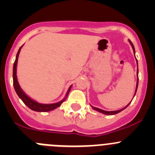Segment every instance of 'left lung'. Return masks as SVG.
Returning <instances> with one entry per match:
<instances>
[{
    "label": "left lung",
    "mask_w": 155,
    "mask_h": 155,
    "mask_svg": "<svg viewBox=\"0 0 155 155\" xmlns=\"http://www.w3.org/2000/svg\"><path fill=\"white\" fill-rule=\"evenodd\" d=\"M129 42H130V44H131V46H132L133 50H134V55H135V48H134V45H133L132 42H131L130 40H129ZM137 67H138V64H137ZM137 76H138V68H137ZM138 82H139V78H138V79H137V87H136V91H135V94H136V93H137V87H138ZM135 94H134V96H135ZM129 104H128V105L126 107H124V109H120V110H117V111H105V110H103V109H99V108L94 107H91L93 108V109H94V110L98 111V112H101V113H104V114H105V115H115V114L118 113V112H121V111H122V110H124V109H125V108H127V107H128V106H129Z\"/></svg>",
    "instance_id": "left-lung-1"
}]
</instances>
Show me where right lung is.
I'll use <instances>...</instances> for the list:
<instances>
[{"mask_svg": "<svg viewBox=\"0 0 155 155\" xmlns=\"http://www.w3.org/2000/svg\"><path fill=\"white\" fill-rule=\"evenodd\" d=\"M22 46L19 48L18 49V52H17L16 54V58H15V61L14 62L13 64V72H12V77H13V86L14 88H15V92L18 94V96L19 97L20 99L23 101L25 104L28 107L30 108L32 110L36 111V112H48V111H51L53 109H56V108L59 107L62 104V103L64 102L65 100L67 99V96L68 95L69 92H70V89H71L72 85L69 87L68 92H67L66 97L64 98L62 101H61L60 102L56 103V104H39V103L36 102L34 101V100L31 99L29 97H28L24 93L22 90H21V87H20L19 84H18V80H17V76H16V67H17V61H18V54H19L20 50Z\"/></svg>", "mask_w": 155, "mask_h": 155, "instance_id": "right-lung-1", "label": "right lung"}]
</instances>
